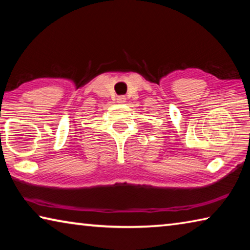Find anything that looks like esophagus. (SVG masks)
Instances as JSON below:
<instances>
[{"instance_id":"34e87169","label":"esophagus","mask_w":250,"mask_h":250,"mask_svg":"<svg viewBox=\"0 0 250 250\" xmlns=\"http://www.w3.org/2000/svg\"><path fill=\"white\" fill-rule=\"evenodd\" d=\"M125 96H119L117 98V103H125Z\"/></svg>"}]
</instances>
